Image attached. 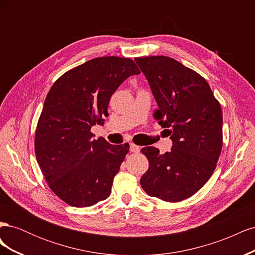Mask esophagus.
<instances>
[{"mask_svg": "<svg viewBox=\"0 0 255 255\" xmlns=\"http://www.w3.org/2000/svg\"><path fill=\"white\" fill-rule=\"evenodd\" d=\"M129 151L133 152V153H138L140 151V146L135 144V143H130L129 144Z\"/></svg>", "mask_w": 255, "mask_h": 255, "instance_id": "34e87169", "label": "esophagus"}]
</instances>
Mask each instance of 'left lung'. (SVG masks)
Returning <instances> with one entry per match:
<instances>
[{"instance_id": "left-lung-1", "label": "left lung", "mask_w": 255, "mask_h": 255, "mask_svg": "<svg viewBox=\"0 0 255 255\" xmlns=\"http://www.w3.org/2000/svg\"><path fill=\"white\" fill-rule=\"evenodd\" d=\"M158 107L154 119L172 139L170 152L144 146L143 190L166 202L191 197L215 171L222 149V111L203 76L168 56L136 57Z\"/></svg>"}]
</instances>
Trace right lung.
Wrapping results in <instances>:
<instances>
[{
    "instance_id": "right-lung-1",
    "label": "right lung",
    "mask_w": 255,
    "mask_h": 255,
    "mask_svg": "<svg viewBox=\"0 0 255 255\" xmlns=\"http://www.w3.org/2000/svg\"><path fill=\"white\" fill-rule=\"evenodd\" d=\"M133 59L103 56L67 71L53 84L35 132L36 158L49 187L75 207L109 198L128 143L94 139L91 127L103 125L111 97L129 75Z\"/></svg>"
}]
</instances>
